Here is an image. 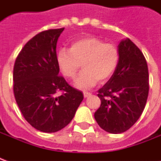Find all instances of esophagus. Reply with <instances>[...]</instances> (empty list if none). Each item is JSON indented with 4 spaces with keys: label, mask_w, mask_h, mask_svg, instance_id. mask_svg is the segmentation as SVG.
<instances>
[{
    "label": "esophagus",
    "mask_w": 161,
    "mask_h": 161,
    "mask_svg": "<svg viewBox=\"0 0 161 161\" xmlns=\"http://www.w3.org/2000/svg\"><path fill=\"white\" fill-rule=\"evenodd\" d=\"M91 95V92H85V91H84V97L85 98L88 97H90Z\"/></svg>",
    "instance_id": "obj_1"
}]
</instances>
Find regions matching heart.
Returning a JSON list of instances; mask_svg holds the SVG:
<instances>
[{"label":"heart","mask_w":161,"mask_h":161,"mask_svg":"<svg viewBox=\"0 0 161 161\" xmlns=\"http://www.w3.org/2000/svg\"><path fill=\"white\" fill-rule=\"evenodd\" d=\"M119 62L118 47L113 43H105L95 37L76 40L70 49L59 50L57 63L61 73L72 79L81 65L83 72L74 82L75 87L88 90L99 82H104L115 72Z\"/></svg>","instance_id":"obj_1"}]
</instances>
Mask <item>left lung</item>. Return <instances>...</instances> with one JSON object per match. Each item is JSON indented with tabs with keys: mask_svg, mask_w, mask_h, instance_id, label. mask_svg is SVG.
I'll use <instances>...</instances> for the list:
<instances>
[{
	"mask_svg": "<svg viewBox=\"0 0 161 161\" xmlns=\"http://www.w3.org/2000/svg\"><path fill=\"white\" fill-rule=\"evenodd\" d=\"M119 62L115 72L98 90L101 106L95 119L111 134L127 131L137 121L148 97V68L142 51L129 39L118 46Z\"/></svg>",
	"mask_w": 161,
	"mask_h": 161,
	"instance_id": "obj_1",
	"label": "left lung"
}]
</instances>
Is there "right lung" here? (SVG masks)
I'll use <instances>...</instances> for the list:
<instances>
[{
	"label": "right lung",
	"instance_id": "add662e5",
	"mask_svg": "<svg viewBox=\"0 0 161 161\" xmlns=\"http://www.w3.org/2000/svg\"><path fill=\"white\" fill-rule=\"evenodd\" d=\"M64 28L43 31L24 46L14 66V94L24 118L37 130L54 133L73 119L84 99L58 75L56 46ZM62 92L61 95H58Z\"/></svg>",
	"mask_w": 161,
	"mask_h": 161
}]
</instances>
